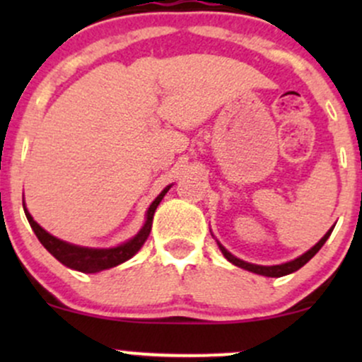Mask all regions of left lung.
I'll list each match as a JSON object with an SVG mask.
<instances>
[{"mask_svg":"<svg viewBox=\"0 0 362 362\" xmlns=\"http://www.w3.org/2000/svg\"><path fill=\"white\" fill-rule=\"evenodd\" d=\"M332 230H334V228H330V230L327 231V235L323 236V238L320 240V242H318L317 245H315L313 248H310L308 252L303 253L301 257H298V259H294V260H291V262H286V264H281V265H271V267H267V265H255V264H248V262H243V260L236 259L235 255H231V253L228 252L226 248H224V247H221V245H219V248H221L223 255L226 257V259L230 260L231 264L238 265V267L245 269V271H250V272L260 274V276H265V277H281V276H288V274L294 272V271H298V269H301L303 265H305L306 262H308L310 259H313L315 253H317V252L320 250V248L323 247V243L327 242V238H328V236H330Z\"/></svg>","mask_w":362,"mask_h":362,"instance_id":"left-lung-1","label":"left lung"}]
</instances>
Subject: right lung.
<instances>
[{
	"mask_svg": "<svg viewBox=\"0 0 362 362\" xmlns=\"http://www.w3.org/2000/svg\"><path fill=\"white\" fill-rule=\"evenodd\" d=\"M170 185L163 190L158 197L153 201V204L149 206L148 214H146V223H144L143 230L139 231L138 235L134 236L132 240H129L124 245H119L115 248H85V247H78V245H71L66 243L62 240L56 238V236L49 235L44 228H40L39 224L34 221L30 213L27 211V207L23 206L25 209V216H27L28 223H30L32 230L39 238V242L44 245L45 250H47L51 255L56 257L61 264H64L66 267L74 269V271H80L85 274H95L105 271V269H112L115 265L122 264L131 259L136 252L143 247V243L146 242V238L149 236V231H151V224H153V214H155L158 204L161 202L163 195L168 192Z\"/></svg>",
	"mask_w": 362,
	"mask_h": 362,
	"instance_id": "1",
	"label": "right lung"
}]
</instances>
